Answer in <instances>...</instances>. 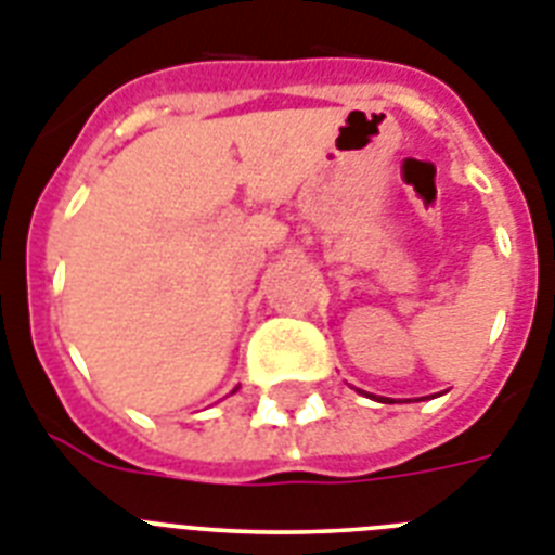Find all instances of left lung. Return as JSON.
Here are the masks:
<instances>
[{
  "label": "left lung",
  "instance_id": "obj_1",
  "mask_svg": "<svg viewBox=\"0 0 555 555\" xmlns=\"http://www.w3.org/2000/svg\"><path fill=\"white\" fill-rule=\"evenodd\" d=\"M371 399H376V396H371ZM376 402H385V404H390V399H385V396H382V399H376Z\"/></svg>",
  "mask_w": 555,
  "mask_h": 555
}]
</instances>
